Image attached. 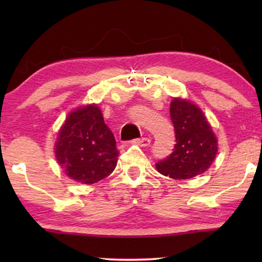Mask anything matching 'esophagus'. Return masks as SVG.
<instances>
[{
  "mask_svg": "<svg viewBox=\"0 0 262 262\" xmlns=\"http://www.w3.org/2000/svg\"><path fill=\"white\" fill-rule=\"evenodd\" d=\"M134 143H135V144H138L141 146H149L150 143H151V141H150V138H148V137H143V138L134 139Z\"/></svg>",
  "mask_w": 262,
  "mask_h": 262,
  "instance_id": "34e87169",
  "label": "esophagus"
}]
</instances>
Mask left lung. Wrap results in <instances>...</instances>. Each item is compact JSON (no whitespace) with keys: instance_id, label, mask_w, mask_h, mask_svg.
Returning <instances> with one entry per match:
<instances>
[{"instance_id":"left-lung-1","label":"left lung","mask_w":262,"mask_h":262,"mask_svg":"<svg viewBox=\"0 0 262 262\" xmlns=\"http://www.w3.org/2000/svg\"><path fill=\"white\" fill-rule=\"evenodd\" d=\"M174 125V151L156 163L159 173L171 179H189L209 169L218 151L217 138L203 111L194 103L175 98L170 102Z\"/></svg>"}]
</instances>
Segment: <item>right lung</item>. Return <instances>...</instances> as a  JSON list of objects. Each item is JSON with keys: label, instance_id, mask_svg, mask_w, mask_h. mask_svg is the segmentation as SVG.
<instances>
[{"label": "right lung", "instance_id": "obj_1", "mask_svg": "<svg viewBox=\"0 0 262 262\" xmlns=\"http://www.w3.org/2000/svg\"><path fill=\"white\" fill-rule=\"evenodd\" d=\"M100 108L88 105L68 116L55 144L57 162L68 177L81 184H95L112 173L119 151Z\"/></svg>", "mask_w": 262, "mask_h": 262}]
</instances>
